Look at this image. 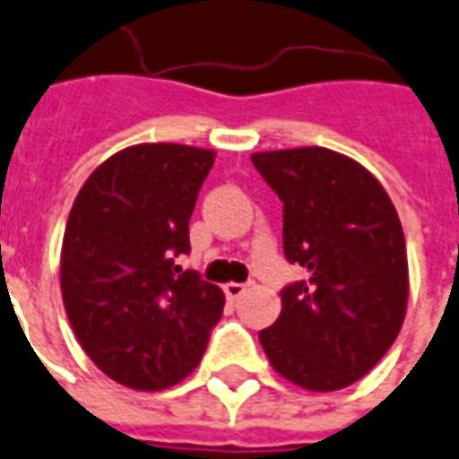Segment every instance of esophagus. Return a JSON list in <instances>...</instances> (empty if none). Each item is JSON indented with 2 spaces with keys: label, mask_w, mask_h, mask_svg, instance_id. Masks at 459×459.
<instances>
[{
  "label": "esophagus",
  "mask_w": 459,
  "mask_h": 459,
  "mask_svg": "<svg viewBox=\"0 0 459 459\" xmlns=\"http://www.w3.org/2000/svg\"><path fill=\"white\" fill-rule=\"evenodd\" d=\"M247 290H248V285H244V282H227L225 285L227 299H232V301L241 299V297L247 294Z\"/></svg>",
  "instance_id": "esophagus-1"
}]
</instances>
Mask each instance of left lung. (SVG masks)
I'll return each instance as SVG.
<instances>
[{"instance_id":"1","label":"left lung","mask_w":459,"mask_h":459,"mask_svg":"<svg viewBox=\"0 0 459 459\" xmlns=\"http://www.w3.org/2000/svg\"><path fill=\"white\" fill-rule=\"evenodd\" d=\"M282 201V248L308 278L282 290V311L258 333L270 366L294 385L330 393L374 368L403 328L407 247L381 181L357 160L311 145L254 152Z\"/></svg>"}]
</instances>
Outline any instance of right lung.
I'll list each match as a JSON object with an SVG mask.
<instances>
[{"mask_svg": "<svg viewBox=\"0 0 459 459\" xmlns=\"http://www.w3.org/2000/svg\"><path fill=\"white\" fill-rule=\"evenodd\" d=\"M215 151L138 143L85 179L62 241L64 308L93 364L126 388L177 385L204 357L225 294L181 270Z\"/></svg>", "mask_w": 459, "mask_h": 459, "instance_id": "obj_1", "label": "right lung"}]
</instances>
